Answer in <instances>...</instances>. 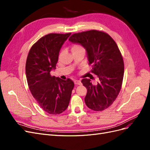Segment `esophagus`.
Masks as SVG:
<instances>
[{
  "instance_id": "1",
  "label": "esophagus",
  "mask_w": 150,
  "mask_h": 150,
  "mask_svg": "<svg viewBox=\"0 0 150 150\" xmlns=\"http://www.w3.org/2000/svg\"><path fill=\"white\" fill-rule=\"evenodd\" d=\"M74 83L75 85H81V82L79 80H74Z\"/></svg>"
}]
</instances>
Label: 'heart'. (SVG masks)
<instances>
[{
    "instance_id": "1",
    "label": "heart",
    "mask_w": 150,
    "mask_h": 150,
    "mask_svg": "<svg viewBox=\"0 0 150 150\" xmlns=\"http://www.w3.org/2000/svg\"><path fill=\"white\" fill-rule=\"evenodd\" d=\"M78 50H84L83 47L79 44H74L72 47V51H78Z\"/></svg>"
}]
</instances>
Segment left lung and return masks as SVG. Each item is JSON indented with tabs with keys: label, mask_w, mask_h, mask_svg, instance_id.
I'll return each instance as SVG.
<instances>
[{
	"label": "left lung",
	"mask_w": 150,
	"mask_h": 150,
	"mask_svg": "<svg viewBox=\"0 0 150 150\" xmlns=\"http://www.w3.org/2000/svg\"><path fill=\"white\" fill-rule=\"evenodd\" d=\"M69 40L82 46L87 53L91 72L99 81L93 85L89 79L81 83L87 89L85 103L94 111H103L110 107L121 90L124 75V62L115 41L108 34L91 30L72 34Z\"/></svg>",
	"instance_id": "obj_1"
}]
</instances>
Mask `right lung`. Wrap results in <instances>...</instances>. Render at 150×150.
I'll return each mask as SVG.
<instances>
[{
  "instance_id": "1",
  "label": "right lung",
  "mask_w": 150,
  "mask_h": 150,
  "mask_svg": "<svg viewBox=\"0 0 150 150\" xmlns=\"http://www.w3.org/2000/svg\"><path fill=\"white\" fill-rule=\"evenodd\" d=\"M71 33L49 34L40 38L30 48L25 64L29 89L42 110L59 115L69 106L74 83L51 76L56 69L60 50Z\"/></svg>"
}]
</instances>
